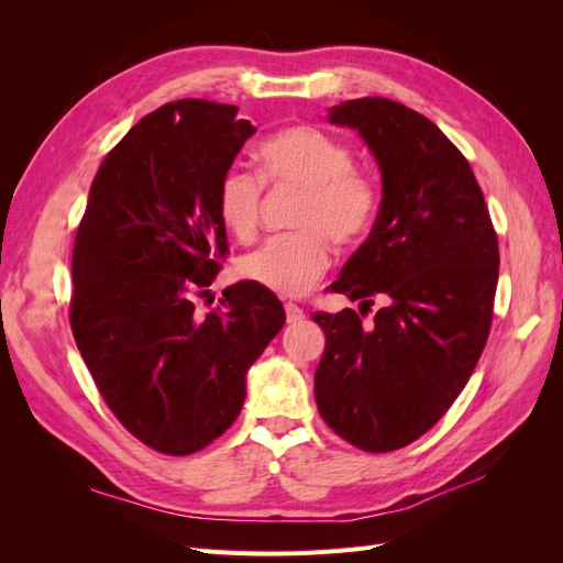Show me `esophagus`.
<instances>
[{
    "label": "esophagus",
    "instance_id": "34e87169",
    "mask_svg": "<svg viewBox=\"0 0 563 563\" xmlns=\"http://www.w3.org/2000/svg\"><path fill=\"white\" fill-rule=\"evenodd\" d=\"M284 310H286V321H288V323H298V321L305 319V310L298 308L296 302H286Z\"/></svg>",
    "mask_w": 563,
    "mask_h": 563
}]
</instances>
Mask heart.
I'll list each match as a JSON object with an SVG mask.
<instances>
[{"instance_id": "1", "label": "heart", "mask_w": 563, "mask_h": 563, "mask_svg": "<svg viewBox=\"0 0 563 563\" xmlns=\"http://www.w3.org/2000/svg\"><path fill=\"white\" fill-rule=\"evenodd\" d=\"M261 176L228 166L216 185V211L236 240L258 234L265 185L300 190L296 232L275 236L242 261V275L272 294H308L331 265V240L360 244L378 216V185L354 166L352 147L317 126H288L258 147Z\"/></svg>"}]
</instances>
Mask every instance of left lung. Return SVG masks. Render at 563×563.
<instances>
[{
  "mask_svg": "<svg viewBox=\"0 0 563 563\" xmlns=\"http://www.w3.org/2000/svg\"><path fill=\"white\" fill-rule=\"evenodd\" d=\"M331 122L362 133L383 172L368 240L331 284L375 300L368 324L345 308L319 312L327 347L314 373L329 428L368 453L413 444L467 385L490 333L500 251L484 192L428 117L389 98L345 100Z\"/></svg>",
  "mask_w": 563,
  "mask_h": 563,
  "instance_id": "1",
  "label": "left lung"
}]
</instances>
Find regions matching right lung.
I'll list each match as a JSON object with an SVG mask.
<instances>
[{"label":"right lung","mask_w":563,"mask_h":563,"mask_svg":"<svg viewBox=\"0 0 563 563\" xmlns=\"http://www.w3.org/2000/svg\"><path fill=\"white\" fill-rule=\"evenodd\" d=\"M253 131L234 106L201 98L145 114L98 166L77 228L75 343L114 418L166 455L230 428L249 366L286 321L255 282L195 310L230 251L216 185Z\"/></svg>","instance_id":"1"}]
</instances>
